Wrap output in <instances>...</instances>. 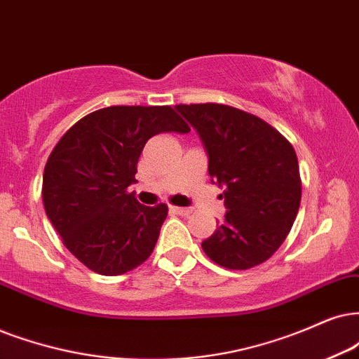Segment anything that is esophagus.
<instances>
[{
    "instance_id": "1",
    "label": "esophagus",
    "mask_w": 359,
    "mask_h": 359,
    "mask_svg": "<svg viewBox=\"0 0 359 359\" xmlns=\"http://www.w3.org/2000/svg\"><path fill=\"white\" fill-rule=\"evenodd\" d=\"M170 210L174 213H179V215H184V217H187V215H190V213H192V208H189V207H174V205H172Z\"/></svg>"
}]
</instances>
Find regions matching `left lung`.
I'll use <instances>...</instances> for the list:
<instances>
[{
	"label": "left lung",
	"mask_w": 359,
	"mask_h": 359,
	"mask_svg": "<svg viewBox=\"0 0 359 359\" xmlns=\"http://www.w3.org/2000/svg\"><path fill=\"white\" fill-rule=\"evenodd\" d=\"M201 135L208 175L224 189L225 220L202 242L229 270H247L273 255L297 219L302 180L294 149L260 117L225 104H179Z\"/></svg>",
	"instance_id": "left-lung-1"
}]
</instances>
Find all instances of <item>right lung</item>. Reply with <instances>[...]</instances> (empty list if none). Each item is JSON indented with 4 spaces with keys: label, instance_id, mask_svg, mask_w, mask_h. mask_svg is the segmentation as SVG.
<instances>
[{
    "label": "right lung",
    "instance_id": "right-lung-1",
    "mask_svg": "<svg viewBox=\"0 0 359 359\" xmlns=\"http://www.w3.org/2000/svg\"><path fill=\"white\" fill-rule=\"evenodd\" d=\"M189 130L170 106H111L90 112L59 139L44 167V210L67 250L89 270L116 276L151 257L167 205H140L127 187L152 135Z\"/></svg>",
    "mask_w": 359,
    "mask_h": 359
}]
</instances>
